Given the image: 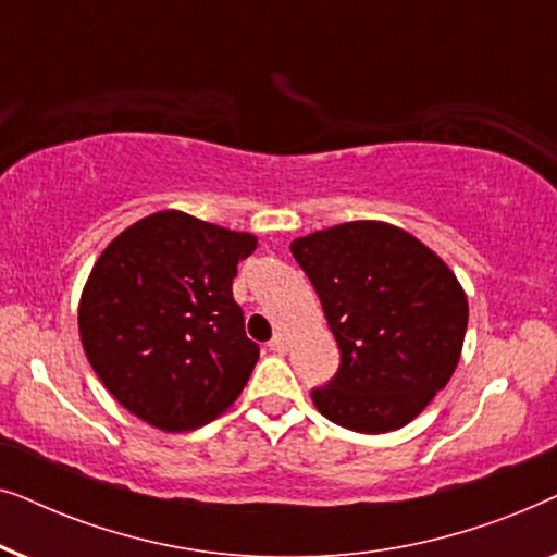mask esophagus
Listing matches in <instances>:
<instances>
[{
    "instance_id": "34e87169",
    "label": "esophagus",
    "mask_w": 557,
    "mask_h": 557,
    "mask_svg": "<svg viewBox=\"0 0 557 557\" xmlns=\"http://www.w3.org/2000/svg\"><path fill=\"white\" fill-rule=\"evenodd\" d=\"M269 349H271V352L284 355V352H286V339H284V334H276V337H273V339L269 342Z\"/></svg>"
}]
</instances>
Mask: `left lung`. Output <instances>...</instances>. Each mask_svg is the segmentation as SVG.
I'll list each match as a JSON object with an SVG mask.
<instances>
[{"instance_id": "8db88e82", "label": "left lung", "mask_w": 557, "mask_h": 557, "mask_svg": "<svg viewBox=\"0 0 557 557\" xmlns=\"http://www.w3.org/2000/svg\"><path fill=\"white\" fill-rule=\"evenodd\" d=\"M339 345V368L311 391L319 413L357 433L413 421L459 364L467 294L413 235L355 220L292 243Z\"/></svg>"}]
</instances>
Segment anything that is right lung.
Returning a JSON list of instances; mask_svg holds the SVG:
<instances>
[{
  "label": "right lung",
  "instance_id": "obj_1",
  "mask_svg": "<svg viewBox=\"0 0 557 557\" xmlns=\"http://www.w3.org/2000/svg\"><path fill=\"white\" fill-rule=\"evenodd\" d=\"M256 235L164 210L116 235L83 288L78 330L113 398L154 429L215 421L246 387L258 345L233 299Z\"/></svg>",
  "mask_w": 557,
  "mask_h": 557
}]
</instances>
